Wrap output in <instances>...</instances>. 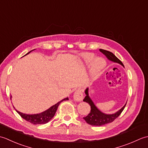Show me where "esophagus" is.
<instances>
[{
	"instance_id": "1",
	"label": "esophagus",
	"mask_w": 148,
	"mask_h": 148,
	"mask_svg": "<svg viewBox=\"0 0 148 148\" xmlns=\"http://www.w3.org/2000/svg\"><path fill=\"white\" fill-rule=\"evenodd\" d=\"M83 94L82 90L81 89L77 90L76 92H74V99L76 100V101H81V100H83Z\"/></svg>"
}]
</instances>
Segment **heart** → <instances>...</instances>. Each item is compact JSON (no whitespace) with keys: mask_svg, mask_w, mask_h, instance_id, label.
Here are the masks:
<instances>
[{"mask_svg":"<svg viewBox=\"0 0 148 148\" xmlns=\"http://www.w3.org/2000/svg\"><path fill=\"white\" fill-rule=\"evenodd\" d=\"M86 58L88 62H92L94 58V56L92 55L88 54L86 55ZM106 66V62L104 60H103L102 58H97L95 60V62H94V64L93 65V72L96 74L99 73V72L102 71L103 69L105 68Z\"/></svg>","mask_w":148,"mask_h":148,"instance_id":"1","label":"heart"}]
</instances>
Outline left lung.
I'll return each mask as SVG.
<instances>
[{"instance_id":"1","label":"left lung","mask_w":148,"mask_h":148,"mask_svg":"<svg viewBox=\"0 0 148 148\" xmlns=\"http://www.w3.org/2000/svg\"><path fill=\"white\" fill-rule=\"evenodd\" d=\"M100 51L102 53L103 55H105L106 57L108 58L109 60L116 63H118V64H121L124 67L123 64V63L121 62L120 60H119L112 53L102 49H100ZM85 93L86 95L84 97L83 101L89 103L91 107V111L88 115L86 116V117H84L83 118L84 120L86 121L87 123H88L89 125H93V126H102V125L112 122L115 119L117 118L118 116L121 114V113L123 111L125 107L127 104L126 103V104L120 110H119L117 112L114 113V114H106L99 111V110L97 108V107L95 106V104H94L92 100H91L88 95V88L86 89Z\"/></svg>"}]
</instances>
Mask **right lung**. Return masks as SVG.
<instances>
[{
  "label": "right lung",
  "mask_w": 148,
  "mask_h": 148,
  "mask_svg": "<svg viewBox=\"0 0 148 148\" xmlns=\"http://www.w3.org/2000/svg\"><path fill=\"white\" fill-rule=\"evenodd\" d=\"M29 53H28L27 54H29ZM69 100L68 98H65L64 99L60 100V101L58 102L57 103H56V104L51 106V108H49L48 109H47L46 111H44L41 113H39V114H23V113L20 112L18 111H16V112L21 116V117L22 118H23L24 119H25L26 121H29L34 125L45 124L51 120V119L53 118V116H55V112L58 109V107L60 105V103L64 101V100Z\"/></svg>",
  "instance_id": "obj_1"
}]
</instances>
